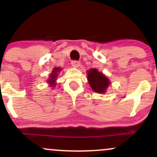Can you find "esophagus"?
<instances>
[{
    "instance_id": "obj_1",
    "label": "esophagus",
    "mask_w": 157,
    "mask_h": 157,
    "mask_svg": "<svg viewBox=\"0 0 157 157\" xmlns=\"http://www.w3.org/2000/svg\"><path fill=\"white\" fill-rule=\"evenodd\" d=\"M80 63L79 62V61L74 60L71 62V66H72L74 68H78L79 66H80Z\"/></svg>"
}]
</instances>
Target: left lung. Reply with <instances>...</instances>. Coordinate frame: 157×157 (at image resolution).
<instances>
[{
  "label": "left lung",
  "instance_id": "8db88e82",
  "mask_svg": "<svg viewBox=\"0 0 157 157\" xmlns=\"http://www.w3.org/2000/svg\"><path fill=\"white\" fill-rule=\"evenodd\" d=\"M87 80L90 87L98 94H105L111 85V81L101 71L97 68H91L87 71Z\"/></svg>",
  "mask_w": 157,
  "mask_h": 157
}]
</instances>
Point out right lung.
Wrapping results in <instances>:
<instances>
[{
  "mask_svg": "<svg viewBox=\"0 0 157 157\" xmlns=\"http://www.w3.org/2000/svg\"><path fill=\"white\" fill-rule=\"evenodd\" d=\"M61 68L60 67H56L54 68L52 70L51 75H49V77L47 80V83L48 84V86L51 88L55 87V86L57 85L56 80H57V76H58V73L61 71Z\"/></svg>",
  "mask_w": 157,
  "mask_h": 157,
  "instance_id": "1",
  "label": "right lung"
}]
</instances>
